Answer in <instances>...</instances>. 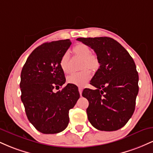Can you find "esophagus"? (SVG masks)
<instances>
[{
    "label": "esophagus",
    "mask_w": 153,
    "mask_h": 153,
    "mask_svg": "<svg viewBox=\"0 0 153 153\" xmlns=\"http://www.w3.org/2000/svg\"><path fill=\"white\" fill-rule=\"evenodd\" d=\"M78 91H79V93H80V96H82V88H81V87H79V88H78Z\"/></svg>",
    "instance_id": "esophagus-1"
}]
</instances>
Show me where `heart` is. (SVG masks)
<instances>
[{
  "label": "heart",
  "instance_id": "obj_1",
  "mask_svg": "<svg viewBox=\"0 0 153 153\" xmlns=\"http://www.w3.org/2000/svg\"><path fill=\"white\" fill-rule=\"evenodd\" d=\"M73 52L76 55L84 59L82 63V68H89L91 69H96L97 68L99 62L96 57L91 54V51L87 45L84 44H78L73 48ZM70 54L68 52H65L61 57L59 61V66L65 73H69L71 70L69 68ZM92 74L88 69L78 72V73H72L67 78V81L69 83L78 86H84L89 80L91 78Z\"/></svg>",
  "mask_w": 153,
  "mask_h": 153
}]
</instances>
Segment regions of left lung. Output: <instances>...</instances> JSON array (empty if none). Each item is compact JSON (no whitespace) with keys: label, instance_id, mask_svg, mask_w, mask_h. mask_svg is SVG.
<instances>
[{"label":"left lung","instance_id":"1","mask_svg":"<svg viewBox=\"0 0 153 153\" xmlns=\"http://www.w3.org/2000/svg\"><path fill=\"white\" fill-rule=\"evenodd\" d=\"M94 50L100 64L82 96L89 102V122L101 131H116L124 127L134 111L138 94V73L132 57L110 37L78 38Z\"/></svg>","mask_w":153,"mask_h":153}]
</instances>
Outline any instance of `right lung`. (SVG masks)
Masks as SVG:
<instances>
[{"instance_id": "add662e5", "label": "right lung", "mask_w": 153, "mask_h": 153, "mask_svg": "<svg viewBox=\"0 0 153 153\" xmlns=\"http://www.w3.org/2000/svg\"><path fill=\"white\" fill-rule=\"evenodd\" d=\"M70 39L44 43L36 47L26 59L21 73V99L26 114L32 125L43 134H56L69 123V111L76 103L80 94L78 87L65 82L59 66Z\"/></svg>"}]
</instances>
